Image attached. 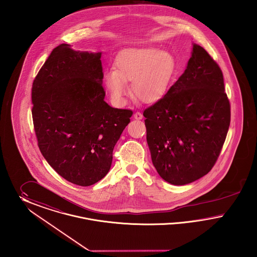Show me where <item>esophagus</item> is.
Returning a JSON list of instances; mask_svg holds the SVG:
<instances>
[{
    "mask_svg": "<svg viewBox=\"0 0 257 257\" xmlns=\"http://www.w3.org/2000/svg\"><path fill=\"white\" fill-rule=\"evenodd\" d=\"M134 118L136 119V120H141V119L143 118V115H142V113H140V112H135V115H134Z\"/></svg>",
    "mask_w": 257,
    "mask_h": 257,
    "instance_id": "34e87169",
    "label": "esophagus"
}]
</instances>
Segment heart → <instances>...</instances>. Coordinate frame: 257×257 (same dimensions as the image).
<instances>
[{
    "label": "heart",
    "mask_w": 257,
    "mask_h": 257,
    "mask_svg": "<svg viewBox=\"0 0 257 257\" xmlns=\"http://www.w3.org/2000/svg\"><path fill=\"white\" fill-rule=\"evenodd\" d=\"M175 59L166 51L154 47L125 49L115 61V71L105 80L113 97L121 99L127 93L125 82H132L135 98L146 103L161 99L175 73Z\"/></svg>",
    "instance_id": "heart-1"
}]
</instances>
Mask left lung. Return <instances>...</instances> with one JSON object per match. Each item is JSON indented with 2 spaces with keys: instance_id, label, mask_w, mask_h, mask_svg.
Returning <instances> with one entry per match:
<instances>
[{
  "instance_id": "8db88e82",
  "label": "left lung",
  "mask_w": 257,
  "mask_h": 257,
  "mask_svg": "<svg viewBox=\"0 0 257 257\" xmlns=\"http://www.w3.org/2000/svg\"><path fill=\"white\" fill-rule=\"evenodd\" d=\"M216 61L197 44L185 72L144 110L152 162L166 182L182 186L214 167L229 128L230 102Z\"/></svg>"
}]
</instances>
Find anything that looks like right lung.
I'll return each instance as SVG.
<instances>
[{
    "mask_svg": "<svg viewBox=\"0 0 257 257\" xmlns=\"http://www.w3.org/2000/svg\"><path fill=\"white\" fill-rule=\"evenodd\" d=\"M101 53L54 48L32 87L38 145L55 171L88 187L108 173L113 149L133 111L104 101Z\"/></svg>",
    "mask_w": 257,
    "mask_h": 257,
    "instance_id": "1",
    "label": "right lung"
}]
</instances>
